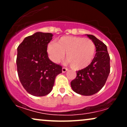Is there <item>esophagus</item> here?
I'll return each mask as SVG.
<instances>
[{"instance_id": "esophagus-1", "label": "esophagus", "mask_w": 127, "mask_h": 127, "mask_svg": "<svg viewBox=\"0 0 127 127\" xmlns=\"http://www.w3.org/2000/svg\"><path fill=\"white\" fill-rule=\"evenodd\" d=\"M67 70H68V68H67L64 67H63L62 68V72H63V73L66 72Z\"/></svg>"}]
</instances>
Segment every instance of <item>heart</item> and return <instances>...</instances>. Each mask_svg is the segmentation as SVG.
<instances>
[{
  "instance_id": "1",
  "label": "heart",
  "mask_w": 127,
  "mask_h": 127,
  "mask_svg": "<svg viewBox=\"0 0 127 127\" xmlns=\"http://www.w3.org/2000/svg\"><path fill=\"white\" fill-rule=\"evenodd\" d=\"M95 45L88 38L77 36H64L57 43L51 42L47 46L49 57L53 62L59 63L66 53L67 62L71 67L81 70L91 64L95 54Z\"/></svg>"
}]
</instances>
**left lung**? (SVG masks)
I'll use <instances>...</instances> for the list:
<instances>
[{
	"instance_id": "obj_1",
	"label": "left lung",
	"mask_w": 127,
	"mask_h": 127,
	"mask_svg": "<svg viewBox=\"0 0 127 127\" xmlns=\"http://www.w3.org/2000/svg\"><path fill=\"white\" fill-rule=\"evenodd\" d=\"M87 36L95 45V55L88 66L76 72L77 76L71 82L75 93L83 95H91L104 85L110 73V56L106 45L91 34Z\"/></svg>"
}]
</instances>
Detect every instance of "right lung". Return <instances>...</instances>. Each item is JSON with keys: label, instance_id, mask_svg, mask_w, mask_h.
Masks as SVG:
<instances>
[{"label": "right lung", "instance_id": "obj_1", "mask_svg": "<svg viewBox=\"0 0 127 127\" xmlns=\"http://www.w3.org/2000/svg\"><path fill=\"white\" fill-rule=\"evenodd\" d=\"M53 34L36 32L26 37L17 48V72L22 85L34 96H44L52 91L62 66L49 60L47 46Z\"/></svg>", "mask_w": 127, "mask_h": 127}]
</instances>
